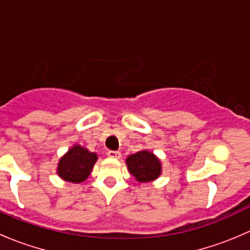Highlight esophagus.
Returning a JSON list of instances; mask_svg holds the SVG:
<instances>
[{
	"label": "esophagus",
	"mask_w": 250,
	"mask_h": 250,
	"mask_svg": "<svg viewBox=\"0 0 250 250\" xmlns=\"http://www.w3.org/2000/svg\"><path fill=\"white\" fill-rule=\"evenodd\" d=\"M110 158H115V160H120L121 158V152L120 151H107L106 153Z\"/></svg>",
	"instance_id": "obj_1"
}]
</instances>
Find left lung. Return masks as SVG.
I'll use <instances>...</instances> for the list:
<instances>
[{"instance_id": "1", "label": "left lung", "mask_w": 250, "mask_h": 250, "mask_svg": "<svg viewBox=\"0 0 250 250\" xmlns=\"http://www.w3.org/2000/svg\"><path fill=\"white\" fill-rule=\"evenodd\" d=\"M128 172L138 183H150L160 178L162 174V163L153 152L141 150L125 158Z\"/></svg>"}]
</instances>
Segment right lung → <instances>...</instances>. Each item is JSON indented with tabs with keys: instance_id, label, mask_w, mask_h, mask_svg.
<instances>
[{
	"instance_id": "1",
	"label": "right lung",
	"mask_w": 250,
	"mask_h": 250,
	"mask_svg": "<svg viewBox=\"0 0 250 250\" xmlns=\"http://www.w3.org/2000/svg\"><path fill=\"white\" fill-rule=\"evenodd\" d=\"M98 161V155L88 148L75 144L58 162L57 174L60 179L72 184L87 180Z\"/></svg>"
}]
</instances>
